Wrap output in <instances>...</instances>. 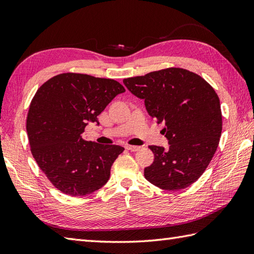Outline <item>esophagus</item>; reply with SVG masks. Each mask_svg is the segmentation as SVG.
Instances as JSON below:
<instances>
[{
    "mask_svg": "<svg viewBox=\"0 0 254 254\" xmlns=\"http://www.w3.org/2000/svg\"><path fill=\"white\" fill-rule=\"evenodd\" d=\"M140 146H134V145H127V150L131 151V152H137L140 151Z\"/></svg>",
    "mask_w": 254,
    "mask_h": 254,
    "instance_id": "34e87169",
    "label": "esophagus"
}]
</instances>
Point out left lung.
<instances>
[{"instance_id":"8db88e82","label":"left lung","mask_w":254,"mask_h":254,"mask_svg":"<svg viewBox=\"0 0 254 254\" xmlns=\"http://www.w3.org/2000/svg\"><path fill=\"white\" fill-rule=\"evenodd\" d=\"M134 96L143 99L148 114L164 123L170 148L148 146L154 162L144 170L153 185L180 190L206 171L215 155L222 130L220 100L199 74L183 68H166L123 79Z\"/></svg>"}]
</instances>
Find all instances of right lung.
Listing matches in <instances>:
<instances>
[{
    "label": "right lung",
    "mask_w": 254,
    "mask_h": 254,
    "mask_svg": "<svg viewBox=\"0 0 254 254\" xmlns=\"http://www.w3.org/2000/svg\"><path fill=\"white\" fill-rule=\"evenodd\" d=\"M126 91L113 79L64 72L43 83L32 99L26 131L33 157L58 190L79 197L98 190L110 178L119 145L84 141L112 99Z\"/></svg>",
    "instance_id": "obj_1"
}]
</instances>
